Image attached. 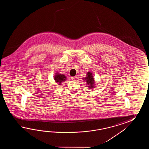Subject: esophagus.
Returning a JSON list of instances; mask_svg holds the SVG:
<instances>
[{
	"mask_svg": "<svg viewBox=\"0 0 149 149\" xmlns=\"http://www.w3.org/2000/svg\"><path fill=\"white\" fill-rule=\"evenodd\" d=\"M77 79H78V78H77V77H71V79H72V80H77Z\"/></svg>",
	"mask_w": 149,
	"mask_h": 149,
	"instance_id": "obj_1",
	"label": "esophagus"
}]
</instances>
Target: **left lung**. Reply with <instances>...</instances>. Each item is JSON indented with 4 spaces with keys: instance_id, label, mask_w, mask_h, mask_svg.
<instances>
[{
    "instance_id": "obj_1",
    "label": "left lung",
    "mask_w": 149,
    "mask_h": 149,
    "mask_svg": "<svg viewBox=\"0 0 149 149\" xmlns=\"http://www.w3.org/2000/svg\"><path fill=\"white\" fill-rule=\"evenodd\" d=\"M85 77L82 78V80L86 82L87 87L90 89L94 88L96 86L95 81L93 74L92 72L88 71L86 73Z\"/></svg>"
}]
</instances>
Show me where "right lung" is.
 Listing matches in <instances>:
<instances>
[{
    "mask_svg": "<svg viewBox=\"0 0 149 149\" xmlns=\"http://www.w3.org/2000/svg\"><path fill=\"white\" fill-rule=\"evenodd\" d=\"M54 79L58 85H61L62 82H64L67 80V77L64 74H61L57 72L54 75Z\"/></svg>",
    "mask_w": 149,
    "mask_h": 149,
    "instance_id": "1",
    "label": "right lung"
}]
</instances>
